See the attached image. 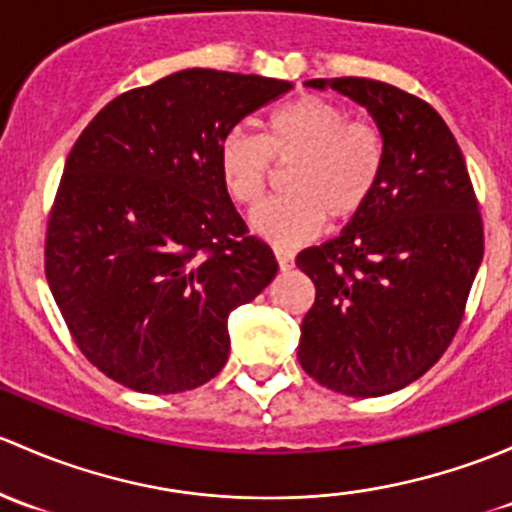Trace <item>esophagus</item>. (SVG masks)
I'll return each mask as SVG.
<instances>
[{
	"instance_id": "34e87169",
	"label": "esophagus",
	"mask_w": 512,
	"mask_h": 512,
	"mask_svg": "<svg viewBox=\"0 0 512 512\" xmlns=\"http://www.w3.org/2000/svg\"><path fill=\"white\" fill-rule=\"evenodd\" d=\"M273 254H276L278 268H281V271H291L293 263H295V256L291 254V251H288V249H276V251H273Z\"/></svg>"
}]
</instances>
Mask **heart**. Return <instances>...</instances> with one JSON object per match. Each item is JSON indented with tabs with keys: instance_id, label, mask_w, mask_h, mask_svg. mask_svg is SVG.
Returning <instances> with one entry per match:
<instances>
[{
	"instance_id": "1",
	"label": "heart",
	"mask_w": 512,
	"mask_h": 512,
	"mask_svg": "<svg viewBox=\"0 0 512 512\" xmlns=\"http://www.w3.org/2000/svg\"><path fill=\"white\" fill-rule=\"evenodd\" d=\"M273 162H293L288 194L256 207L251 229L271 244L293 246L320 234L328 217L335 224L360 217L382 175L384 142L374 125L350 120L333 100L300 96L268 115L263 138L234 128L219 145L221 182L246 207L263 197Z\"/></svg>"
}]
</instances>
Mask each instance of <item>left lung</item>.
<instances>
[{
    "mask_svg": "<svg viewBox=\"0 0 512 512\" xmlns=\"http://www.w3.org/2000/svg\"><path fill=\"white\" fill-rule=\"evenodd\" d=\"M370 113L384 165L340 236L300 251L315 283L298 362L347 397H382L431 370L461 325L483 261V224L461 147L421 98L370 78H313Z\"/></svg>",
    "mask_w": 512,
    "mask_h": 512,
    "instance_id": "8db88e82",
    "label": "left lung"
}]
</instances>
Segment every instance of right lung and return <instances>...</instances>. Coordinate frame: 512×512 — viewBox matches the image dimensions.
Returning <instances> with one entry per match:
<instances>
[{
    "instance_id": "add662e5",
    "label": "right lung",
    "mask_w": 512,
    "mask_h": 512,
    "mask_svg": "<svg viewBox=\"0 0 512 512\" xmlns=\"http://www.w3.org/2000/svg\"><path fill=\"white\" fill-rule=\"evenodd\" d=\"M293 83L187 68L110 100L63 167L46 278L83 355L123 387L177 394L229 360V315L276 278L221 182L219 145Z\"/></svg>"
}]
</instances>
